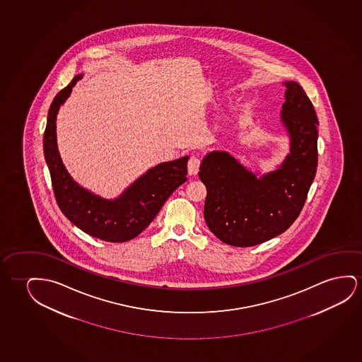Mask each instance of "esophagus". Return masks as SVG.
<instances>
[{
  "instance_id": "esophagus-1",
  "label": "esophagus",
  "mask_w": 362,
  "mask_h": 362,
  "mask_svg": "<svg viewBox=\"0 0 362 362\" xmlns=\"http://www.w3.org/2000/svg\"><path fill=\"white\" fill-rule=\"evenodd\" d=\"M199 166H201V160L197 156H191L187 163V168H189V175H197L199 171Z\"/></svg>"
}]
</instances>
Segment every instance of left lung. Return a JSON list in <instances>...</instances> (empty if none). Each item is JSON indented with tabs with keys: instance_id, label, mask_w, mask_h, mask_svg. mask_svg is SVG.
Here are the masks:
<instances>
[{
	"instance_id": "8db88e82",
	"label": "left lung",
	"mask_w": 362,
	"mask_h": 362,
	"mask_svg": "<svg viewBox=\"0 0 362 362\" xmlns=\"http://www.w3.org/2000/svg\"><path fill=\"white\" fill-rule=\"evenodd\" d=\"M281 122L291 153L273 173L257 177L224 151L209 153L199 176L206 185L204 219L223 243L252 247L281 235L305 204L317 166L315 109L300 84L286 82Z\"/></svg>"
}]
</instances>
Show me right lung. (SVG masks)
I'll use <instances>...</instances> for the list:
<instances>
[{"label":"right lung","mask_w":362,"mask_h":362,"mask_svg":"<svg viewBox=\"0 0 362 362\" xmlns=\"http://www.w3.org/2000/svg\"><path fill=\"white\" fill-rule=\"evenodd\" d=\"M82 76H74L57 94L48 112L43 148L52 187L58 207L78 228L112 243L127 242L140 235L153 222L173 191L186 182L189 156L150 168L115 199H102L81 187L66 173L58 153L56 117L59 107L71 95V88Z\"/></svg>","instance_id":"add662e5"}]
</instances>
